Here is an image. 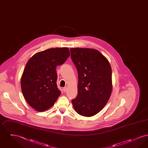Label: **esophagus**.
<instances>
[{
	"label": "esophagus",
	"instance_id": "obj_1",
	"mask_svg": "<svg viewBox=\"0 0 148 148\" xmlns=\"http://www.w3.org/2000/svg\"><path fill=\"white\" fill-rule=\"evenodd\" d=\"M67 90H68V88L66 87V86H65V87H64L63 88V91L64 92H66L67 91Z\"/></svg>",
	"mask_w": 148,
	"mask_h": 148
}]
</instances>
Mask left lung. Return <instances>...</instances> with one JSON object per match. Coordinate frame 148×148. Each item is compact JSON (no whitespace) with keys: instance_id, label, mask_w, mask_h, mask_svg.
I'll return each instance as SVG.
<instances>
[{"instance_id":"obj_1","label":"left lung","mask_w":148,"mask_h":148,"mask_svg":"<svg viewBox=\"0 0 148 148\" xmlns=\"http://www.w3.org/2000/svg\"><path fill=\"white\" fill-rule=\"evenodd\" d=\"M71 58L78 74L77 97L71 100L75 112L84 116L96 115L106 106L112 92V71L98 50L71 48Z\"/></svg>"}]
</instances>
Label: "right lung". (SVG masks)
<instances>
[{
  "instance_id": "right-lung-1",
  "label": "right lung",
  "mask_w": 148,
  "mask_h": 148,
  "mask_svg": "<svg viewBox=\"0 0 148 148\" xmlns=\"http://www.w3.org/2000/svg\"><path fill=\"white\" fill-rule=\"evenodd\" d=\"M69 56L68 48H56L36 53L29 59L21 76V91L28 104L35 110H47L60 96L56 67Z\"/></svg>"
}]
</instances>
